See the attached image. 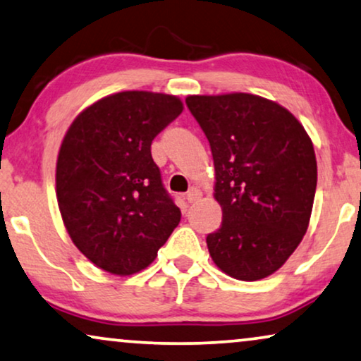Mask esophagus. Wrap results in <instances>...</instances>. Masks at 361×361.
Segmentation results:
<instances>
[{
    "mask_svg": "<svg viewBox=\"0 0 361 361\" xmlns=\"http://www.w3.org/2000/svg\"><path fill=\"white\" fill-rule=\"evenodd\" d=\"M202 197V192L197 189V187H192V189L187 192V202L189 204H194V202H197Z\"/></svg>",
    "mask_w": 361,
    "mask_h": 361,
    "instance_id": "esophagus-1",
    "label": "esophagus"
}]
</instances>
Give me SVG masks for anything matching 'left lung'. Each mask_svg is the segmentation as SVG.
Masks as SVG:
<instances>
[{"instance_id": "1", "label": "left lung", "mask_w": 361, "mask_h": 361, "mask_svg": "<svg viewBox=\"0 0 361 361\" xmlns=\"http://www.w3.org/2000/svg\"><path fill=\"white\" fill-rule=\"evenodd\" d=\"M187 106L210 142L221 226L210 256L240 281L268 278L302 241L312 214L317 161L293 113L251 93L189 95Z\"/></svg>"}]
</instances>
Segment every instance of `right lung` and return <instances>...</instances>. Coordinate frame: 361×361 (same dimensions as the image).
<instances>
[{"mask_svg": "<svg viewBox=\"0 0 361 361\" xmlns=\"http://www.w3.org/2000/svg\"><path fill=\"white\" fill-rule=\"evenodd\" d=\"M180 98L120 92L72 121L56 167V192L73 245L111 274L140 273L180 221L151 142L180 115Z\"/></svg>", "mask_w": 361, "mask_h": 361, "instance_id": "obj_1", "label": "right lung"}]
</instances>
